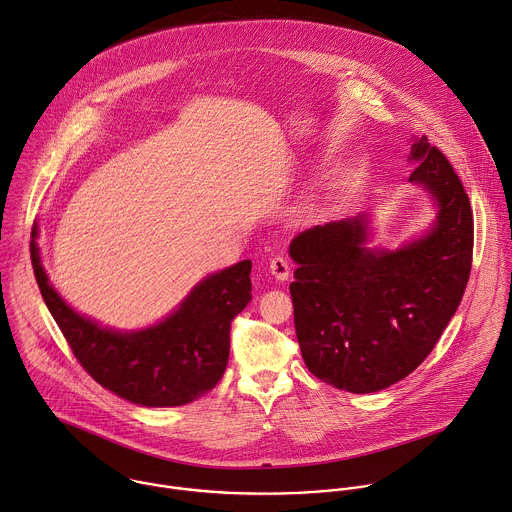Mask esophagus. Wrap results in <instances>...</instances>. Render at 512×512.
Here are the masks:
<instances>
[{
  "label": "esophagus",
  "instance_id": "34e87169",
  "mask_svg": "<svg viewBox=\"0 0 512 512\" xmlns=\"http://www.w3.org/2000/svg\"><path fill=\"white\" fill-rule=\"evenodd\" d=\"M269 271H271V275H273L277 281H281V283L287 281L289 275H291V267H289L287 259H283V257H273L271 263H269Z\"/></svg>",
  "mask_w": 512,
  "mask_h": 512
}]
</instances>
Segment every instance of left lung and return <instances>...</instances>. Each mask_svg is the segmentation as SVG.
Listing matches in <instances>:
<instances>
[{
    "mask_svg": "<svg viewBox=\"0 0 512 512\" xmlns=\"http://www.w3.org/2000/svg\"><path fill=\"white\" fill-rule=\"evenodd\" d=\"M410 183L434 209L432 223L400 247H378L374 213L317 225L293 237L289 285L307 370L352 394L404 380L434 350L464 295L474 223L446 156L410 136Z\"/></svg>",
    "mask_w": 512,
    "mask_h": 512,
    "instance_id": "8db88e82",
    "label": "left lung"
}]
</instances>
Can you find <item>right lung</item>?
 <instances>
[{
  "mask_svg": "<svg viewBox=\"0 0 512 512\" xmlns=\"http://www.w3.org/2000/svg\"><path fill=\"white\" fill-rule=\"evenodd\" d=\"M32 231L42 297L76 360L106 390L146 408H175L209 394L225 374L231 321L251 301V261L203 277L160 321L114 329L76 311L52 285Z\"/></svg>",
  "mask_w": 512,
  "mask_h": 512,
  "instance_id": "1",
  "label": "right lung"
}]
</instances>
